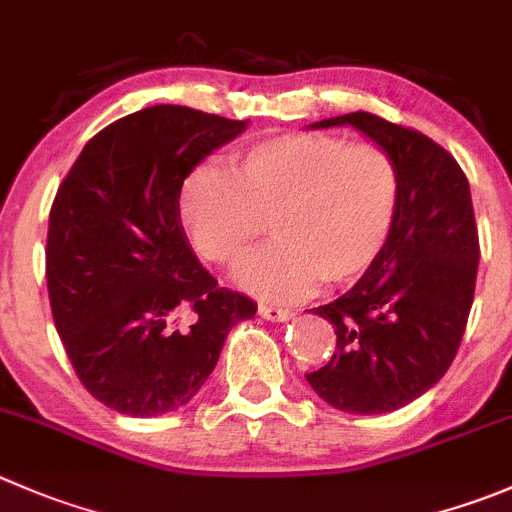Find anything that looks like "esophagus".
Returning a JSON list of instances; mask_svg holds the SVG:
<instances>
[{
    "label": "esophagus",
    "mask_w": 512,
    "mask_h": 512,
    "mask_svg": "<svg viewBox=\"0 0 512 512\" xmlns=\"http://www.w3.org/2000/svg\"><path fill=\"white\" fill-rule=\"evenodd\" d=\"M257 312H260V317H265V320H270V322H287L295 317V312L292 310H285V307H275V305H265V302L257 307Z\"/></svg>",
    "instance_id": "34e87169"
}]
</instances>
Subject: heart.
Listing matches in <instances>:
<instances>
[{
	"mask_svg": "<svg viewBox=\"0 0 512 512\" xmlns=\"http://www.w3.org/2000/svg\"><path fill=\"white\" fill-rule=\"evenodd\" d=\"M403 180L388 150L332 135H277L230 157V175L200 167L180 187L182 227L205 260L237 267L265 220L270 247L237 280L265 300H297L355 282L380 260L400 210Z\"/></svg>",
	"mask_w": 512,
	"mask_h": 512,
	"instance_id": "heart-1",
	"label": "heart"
}]
</instances>
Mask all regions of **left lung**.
Segmentation results:
<instances>
[{"mask_svg": "<svg viewBox=\"0 0 512 512\" xmlns=\"http://www.w3.org/2000/svg\"><path fill=\"white\" fill-rule=\"evenodd\" d=\"M355 127L398 162L403 195L380 260L337 300L315 307L337 347L310 388L342 413L380 415L428 393L455 360L478 277V227L468 177L440 145L370 112L320 119Z\"/></svg>", "mask_w": 512, "mask_h": 512, "instance_id": "8db88e82", "label": "left lung"}]
</instances>
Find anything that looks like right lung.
I'll return each mask as SVG.
<instances>
[{"label":"right lung","instance_id":"right-lung-1","mask_svg":"<svg viewBox=\"0 0 512 512\" xmlns=\"http://www.w3.org/2000/svg\"><path fill=\"white\" fill-rule=\"evenodd\" d=\"M247 130L180 104L117 119L84 145L49 212L54 325L89 395L132 418L182 408L232 327L255 317L187 242L177 197L190 172Z\"/></svg>","mask_w":512,"mask_h":512}]
</instances>
